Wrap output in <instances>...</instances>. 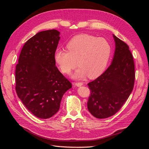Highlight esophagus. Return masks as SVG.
<instances>
[{"instance_id":"1","label":"esophagus","mask_w":149,"mask_h":149,"mask_svg":"<svg viewBox=\"0 0 149 149\" xmlns=\"http://www.w3.org/2000/svg\"><path fill=\"white\" fill-rule=\"evenodd\" d=\"M74 86H78V87H79V86H81L83 85V83H81V82L75 83H74Z\"/></svg>"}]
</instances>
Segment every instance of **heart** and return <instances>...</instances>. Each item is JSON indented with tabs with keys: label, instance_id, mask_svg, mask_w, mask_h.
<instances>
[{
	"label": "heart",
	"instance_id": "obj_1",
	"mask_svg": "<svg viewBox=\"0 0 149 149\" xmlns=\"http://www.w3.org/2000/svg\"><path fill=\"white\" fill-rule=\"evenodd\" d=\"M68 50L57 49L54 58L62 73L70 74L78 65L73 78H94L104 71L111 56V44L104 38L88 34L76 35L66 45Z\"/></svg>",
	"mask_w": 149,
	"mask_h": 149
}]
</instances>
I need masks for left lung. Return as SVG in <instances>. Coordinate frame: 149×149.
Returning <instances> with one entry per match:
<instances>
[{
    "label": "left lung",
    "instance_id": "8db88e82",
    "mask_svg": "<svg viewBox=\"0 0 149 149\" xmlns=\"http://www.w3.org/2000/svg\"><path fill=\"white\" fill-rule=\"evenodd\" d=\"M116 43L111 65L95 80L88 84L91 91L88 109L93 116L104 119L114 115L132 93L135 65L129 46L113 35Z\"/></svg>",
    "mask_w": 149,
    "mask_h": 149
}]
</instances>
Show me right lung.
I'll return each mask as SVG.
<instances>
[{"label": "right lung", "instance_id": "1", "mask_svg": "<svg viewBox=\"0 0 149 149\" xmlns=\"http://www.w3.org/2000/svg\"><path fill=\"white\" fill-rule=\"evenodd\" d=\"M56 30L40 31L24 44L15 69L18 97L30 112L41 119L55 115L71 83L56 66L60 40Z\"/></svg>", "mask_w": 149, "mask_h": 149}]
</instances>
